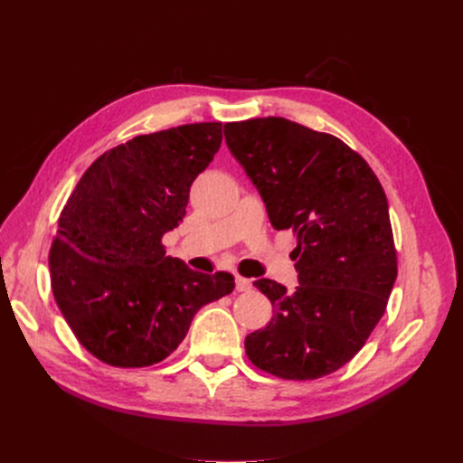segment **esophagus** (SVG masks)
<instances>
[{"label": "esophagus", "mask_w": 463, "mask_h": 463, "mask_svg": "<svg viewBox=\"0 0 463 463\" xmlns=\"http://www.w3.org/2000/svg\"><path fill=\"white\" fill-rule=\"evenodd\" d=\"M235 288H237V291H249L250 288H253V284H250V279H247L243 276H235Z\"/></svg>", "instance_id": "esophagus-1"}]
</instances>
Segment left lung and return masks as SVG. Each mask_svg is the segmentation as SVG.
I'll return each mask as SVG.
<instances>
[{
	"label": "left lung",
	"instance_id": "obj_1",
	"mask_svg": "<svg viewBox=\"0 0 463 463\" xmlns=\"http://www.w3.org/2000/svg\"><path fill=\"white\" fill-rule=\"evenodd\" d=\"M223 135L274 230L298 237L299 286L257 279L276 313L247 335L245 352L259 369L289 381L338 371L365 345L396 282L381 181L340 138L286 118L226 123Z\"/></svg>",
	"mask_w": 463,
	"mask_h": 463
}]
</instances>
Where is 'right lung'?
<instances>
[{
  "instance_id": "add662e5",
  "label": "right lung",
  "mask_w": 463,
  "mask_h": 463,
  "mask_svg": "<svg viewBox=\"0 0 463 463\" xmlns=\"http://www.w3.org/2000/svg\"><path fill=\"white\" fill-rule=\"evenodd\" d=\"M220 145V121L138 135L102 154L69 197L50 250L53 298L108 365L160 363L201 307L233 291L232 274L191 270L162 245Z\"/></svg>"
}]
</instances>
